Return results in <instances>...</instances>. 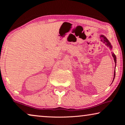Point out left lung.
I'll use <instances>...</instances> for the list:
<instances>
[{
	"label": "left lung",
	"mask_w": 125,
	"mask_h": 125,
	"mask_svg": "<svg viewBox=\"0 0 125 125\" xmlns=\"http://www.w3.org/2000/svg\"><path fill=\"white\" fill-rule=\"evenodd\" d=\"M100 39H101V41L103 42L106 45L107 47H109L110 49H112V48H113V46H112L111 44L110 41H109L108 40L106 39V37H105L104 35H101L100 36ZM112 56L114 57V61H115V67H116V57L115 56V54L113 53V54H112ZM115 71L114 72V78H115Z\"/></svg>",
	"instance_id": "left-lung-1"
}]
</instances>
